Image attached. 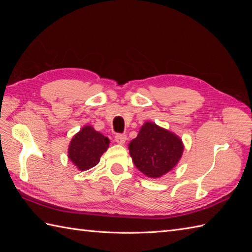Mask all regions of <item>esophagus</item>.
I'll return each mask as SVG.
<instances>
[{
	"label": "esophagus",
	"instance_id": "esophagus-1",
	"mask_svg": "<svg viewBox=\"0 0 252 252\" xmlns=\"http://www.w3.org/2000/svg\"><path fill=\"white\" fill-rule=\"evenodd\" d=\"M115 141L118 144H119V145H123V144H125L126 141V135H125V134H117L115 136Z\"/></svg>",
	"mask_w": 252,
	"mask_h": 252
}]
</instances>
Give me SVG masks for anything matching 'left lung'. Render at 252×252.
Here are the masks:
<instances>
[{"instance_id": "left-lung-1", "label": "left lung", "mask_w": 252, "mask_h": 252, "mask_svg": "<svg viewBox=\"0 0 252 252\" xmlns=\"http://www.w3.org/2000/svg\"><path fill=\"white\" fill-rule=\"evenodd\" d=\"M129 151L135 167L143 174L158 179L178 164L184 144L175 133L146 121L130 142Z\"/></svg>"}]
</instances>
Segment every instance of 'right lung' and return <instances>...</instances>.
Returning a JSON list of instances; mask_svg holds the SVG:
<instances>
[{"instance_id":"obj_1","label":"right lung","mask_w":252,"mask_h":252,"mask_svg":"<svg viewBox=\"0 0 252 252\" xmlns=\"http://www.w3.org/2000/svg\"><path fill=\"white\" fill-rule=\"evenodd\" d=\"M109 143V138L94 130L92 126H84L71 138L68 158L78 170H89L99 162L101 155L108 149Z\"/></svg>"}]
</instances>
